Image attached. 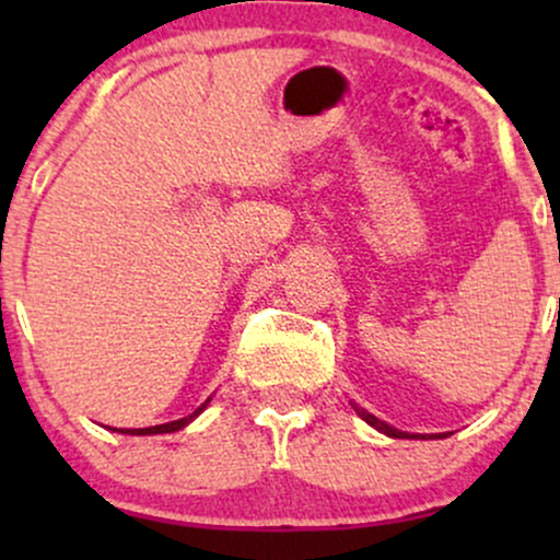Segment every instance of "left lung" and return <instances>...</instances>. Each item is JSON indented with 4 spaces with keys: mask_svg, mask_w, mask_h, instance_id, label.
Segmentation results:
<instances>
[{
    "mask_svg": "<svg viewBox=\"0 0 560 560\" xmlns=\"http://www.w3.org/2000/svg\"><path fill=\"white\" fill-rule=\"evenodd\" d=\"M355 410H358V416H361V419H363L365 423H371V427L378 429V432H382V434H387V436H408L405 432H400V429H395V427H389V423L378 421L374 413H369V410L358 408V405H355ZM416 436H419V434H416Z\"/></svg>",
    "mask_w": 560,
    "mask_h": 560,
    "instance_id": "8db88e82",
    "label": "left lung"
}]
</instances>
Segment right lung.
Listing matches in <instances>:
<instances>
[{
  "mask_svg": "<svg viewBox=\"0 0 560 560\" xmlns=\"http://www.w3.org/2000/svg\"><path fill=\"white\" fill-rule=\"evenodd\" d=\"M208 402H210V397H208V400H205L202 405H199V408L195 410V413H191V416H186V419L168 421V423H160V427H147V429H120V432H124V434H168V432H178V429H184L186 423H189V421H195L197 416L202 413L205 408H208Z\"/></svg>",
  "mask_w": 560,
  "mask_h": 560,
  "instance_id": "add662e5",
  "label": "right lung"
}]
</instances>
